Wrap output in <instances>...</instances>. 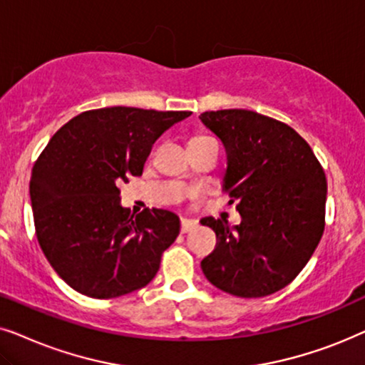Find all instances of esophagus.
Returning <instances> with one entry per match:
<instances>
[{"instance_id":"esophagus-1","label":"esophagus","mask_w":365,"mask_h":365,"mask_svg":"<svg viewBox=\"0 0 365 365\" xmlns=\"http://www.w3.org/2000/svg\"><path fill=\"white\" fill-rule=\"evenodd\" d=\"M193 228H197V222L195 220H188V218H182V227H180V230H182V233L192 232Z\"/></svg>"}]
</instances>
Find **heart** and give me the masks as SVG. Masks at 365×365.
<instances>
[{"label": "heart", "mask_w": 365, "mask_h": 365, "mask_svg": "<svg viewBox=\"0 0 365 365\" xmlns=\"http://www.w3.org/2000/svg\"><path fill=\"white\" fill-rule=\"evenodd\" d=\"M205 138H210V137H205V135H197V137H193V138L190 140V143H192V142H200V140H205Z\"/></svg>", "instance_id": "obj_1"}]
</instances>
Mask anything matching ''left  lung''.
<instances>
[{
  "instance_id": "left-lung-1",
  "label": "left lung",
  "mask_w": 365,
  "mask_h": 365,
  "mask_svg": "<svg viewBox=\"0 0 365 365\" xmlns=\"http://www.w3.org/2000/svg\"><path fill=\"white\" fill-rule=\"evenodd\" d=\"M200 120L225 147L222 190L230 203L237 202L242 217L233 228L220 218H202L217 235L202 270L223 292L265 297L299 275L322 239L324 168L294 128L270 116L218 110L205 111Z\"/></svg>"
}]
</instances>
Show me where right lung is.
<instances>
[{
  "mask_svg": "<svg viewBox=\"0 0 365 365\" xmlns=\"http://www.w3.org/2000/svg\"><path fill=\"white\" fill-rule=\"evenodd\" d=\"M192 111L110 106L71 118L53 135L31 170L38 244L76 292L113 299L145 287L180 233L162 208L132 215L121 182L143 172L153 143Z\"/></svg>",
  "mask_w": 365,
  "mask_h": 365,
  "instance_id": "right-lung-1",
  "label": "right lung"
}]
</instances>
